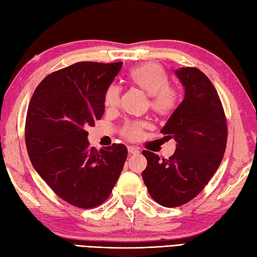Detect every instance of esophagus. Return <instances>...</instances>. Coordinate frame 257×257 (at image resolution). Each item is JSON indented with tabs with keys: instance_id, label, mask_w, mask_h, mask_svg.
<instances>
[{
	"instance_id": "esophagus-1",
	"label": "esophagus",
	"mask_w": 257,
	"mask_h": 257,
	"mask_svg": "<svg viewBox=\"0 0 257 257\" xmlns=\"http://www.w3.org/2000/svg\"><path fill=\"white\" fill-rule=\"evenodd\" d=\"M128 152L129 154H138L139 150L136 147H128Z\"/></svg>"
}]
</instances>
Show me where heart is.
<instances>
[{"label":"heart","mask_w":257,"mask_h":257,"mask_svg":"<svg viewBox=\"0 0 257 257\" xmlns=\"http://www.w3.org/2000/svg\"><path fill=\"white\" fill-rule=\"evenodd\" d=\"M127 80L134 86L139 87L150 96V108L161 117H169L180 104V93L174 86L169 85V77L164 68L156 62H146L131 69ZM119 87L110 84L103 94V104L106 108H114L119 101ZM148 126L146 121H131L123 126L121 134L128 140L141 138L143 129Z\"/></svg>","instance_id":"obj_1"}]
</instances>
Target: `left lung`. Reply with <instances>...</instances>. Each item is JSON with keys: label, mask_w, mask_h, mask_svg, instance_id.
Masks as SVG:
<instances>
[{"label": "left lung", "mask_w": 257, "mask_h": 257, "mask_svg": "<svg viewBox=\"0 0 257 257\" xmlns=\"http://www.w3.org/2000/svg\"><path fill=\"white\" fill-rule=\"evenodd\" d=\"M175 74L185 96L161 134L176 141V150L168 160L142 151L148 192L169 208L186 204L205 188L221 163L228 138L223 107L211 81L197 68L177 69Z\"/></svg>", "instance_id": "1"}]
</instances>
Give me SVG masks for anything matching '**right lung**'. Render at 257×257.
<instances>
[{
	"mask_svg": "<svg viewBox=\"0 0 257 257\" xmlns=\"http://www.w3.org/2000/svg\"><path fill=\"white\" fill-rule=\"evenodd\" d=\"M121 67L83 61L58 70L28 105L25 141L34 169L61 199L83 209L107 200L127 159L121 143L89 147L86 131L103 116L104 91Z\"/></svg>",
	"mask_w": 257,
	"mask_h": 257,
	"instance_id": "add662e5",
	"label": "right lung"
}]
</instances>
